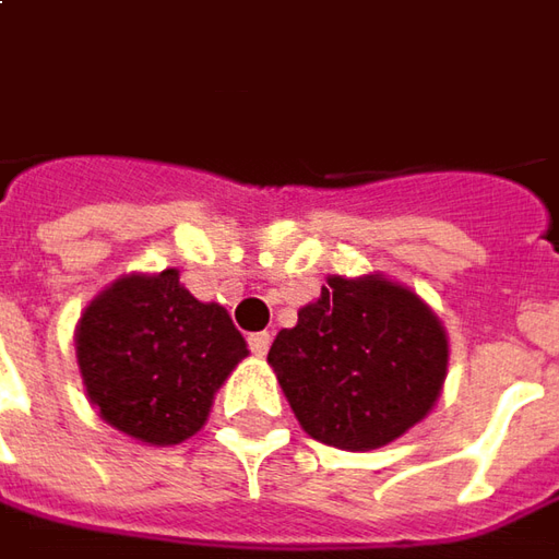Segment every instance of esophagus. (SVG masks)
Segmentation results:
<instances>
[{"label":"esophagus","instance_id":"1","mask_svg":"<svg viewBox=\"0 0 559 559\" xmlns=\"http://www.w3.org/2000/svg\"><path fill=\"white\" fill-rule=\"evenodd\" d=\"M248 345L257 358H263L265 352H269V345H272V336H269V333H250Z\"/></svg>","mask_w":559,"mask_h":559}]
</instances>
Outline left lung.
Returning a JSON list of instances; mask_svg holds the SVG:
<instances>
[{
    "label": "left lung",
    "instance_id": "1",
    "mask_svg": "<svg viewBox=\"0 0 559 559\" xmlns=\"http://www.w3.org/2000/svg\"><path fill=\"white\" fill-rule=\"evenodd\" d=\"M296 328L269 348L281 389L311 438L376 450L425 419L447 376V336L407 287L333 275Z\"/></svg>",
    "mask_w": 559,
    "mask_h": 559
}]
</instances>
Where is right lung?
<instances>
[{
	"mask_svg": "<svg viewBox=\"0 0 559 559\" xmlns=\"http://www.w3.org/2000/svg\"><path fill=\"white\" fill-rule=\"evenodd\" d=\"M79 370L106 423L143 443H180L199 431L248 343L229 311L199 302L177 269L116 281L79 330Z\"/></svg>",
	"mask_w": 559,
	"mask_h": 559,
	"instance_id": "1",
	"label": "right lung"
}]
</instances>
